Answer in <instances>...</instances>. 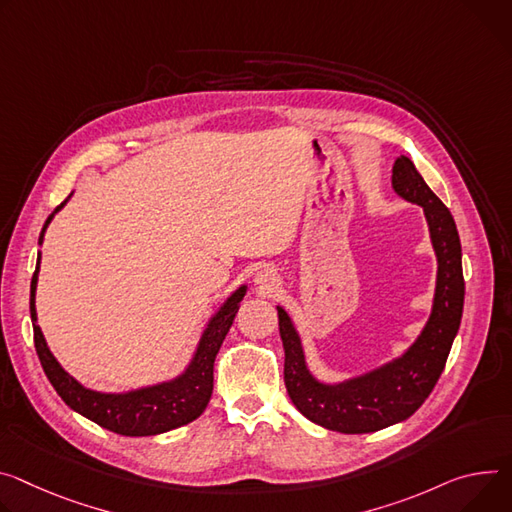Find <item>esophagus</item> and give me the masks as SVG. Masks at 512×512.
<instances>
[{"label":"esophagus","instance_id":"obj_1","mask_svg":"<svg viewBox=\"0 0 512 512\" xmlns=\"http://www.w3.org/2000/svg\"><path fill=\"white\" fill-rule=\"evenodd\" d=\"M255 284H257V288H259L263 294H271L277 286H280V280H277V275H275L273 269L263 267V269H259L257 275H255Z\"/></svg>","mask_w":512,"mask_h":512}]
</instances>
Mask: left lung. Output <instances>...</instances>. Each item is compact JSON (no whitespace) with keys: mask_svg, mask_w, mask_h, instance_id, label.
<instances>
[{"mask_svg":"<svg viewBox=\"0 0 512 512\" xmlns=\"http://www.w3.org/2000/svg\"><path fill=\"white\" fill-rule=\"evenodd\" d=\"M392 188L402 200L423 208L437 257L433 308L416 341L400 357L361 376L335 384L320 382L308 369L294 320L277 306L288 394L308 421L337 433H374L412 416L433 392L459 331L466 284L455 220L404 155L392 167Z\"/></svg>","mask_w":512,"mask_h":512,"instance_id":"obj_1","label":"left lung"}]
</instances>
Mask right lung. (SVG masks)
<instances>
[{
	"instance_id": "add662e5",
	"label": "right lung",
	"mask_w": 512,
	"mask_h": 512,
	"mask_svg": "<svg viewBox=\"0 0 512 512\" xmlns=\"http://www.w3.org/2000/svg\"><path fill=\"white\" fill-rule=\"evenodd\" d=\"M69 198L46 218L38 245H42L44 241L46 226L51 224L55 214L69 202ZM38 271L40 253L36 259V271L30 282V318L34 327V347L46 378H49V382L69 408L83 414L96 425L126 437H149L167 433L171 429L196 421V418L206 410L214 388V359L220 351V345L228 329L232 327V320H235L239 312L241 300L247 294V286H241L239 290L232 292L224 300V304L214 312L198 341L192 361L179 376L167 382L128 392H96L81 386L73 376H69L44 341V335L36 322Z\"/></svg>"
}]
</instances>
